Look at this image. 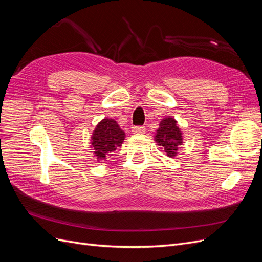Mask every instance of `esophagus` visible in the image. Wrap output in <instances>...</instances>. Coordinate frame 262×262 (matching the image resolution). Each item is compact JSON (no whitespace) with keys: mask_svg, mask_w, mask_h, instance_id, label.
<instances>
[{"mask_svg":"<svg viewBox=\"0 0 262 262\" xmlns=\"http://www.w3.org/2000/svg\"><path fill=\"white\" fill-rule=\"evenodd\" d=\"M132 132H133L134 134H142V133H144V132H145V126H141V125H139V126H133V128H132Z\"/></svg>","mask_w":262,"mask_h":262,"instance_id":"1","label":"esophagus"}]
</instances>
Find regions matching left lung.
Masks as SVG:
<instances>
[{"mask_svg":"<svg viewBox=\"0 0 262 262\" xmlns=\"http://www.w3.org/2000/svg\"><path fill=\"white\" fill-rule=\"evenodd\" d=\"M155 142L169 157L177 155L178 147L182 144V132L175 119L171 117L162 119L155 134Z\"/></svg>","mask_w":262,"mask_h":262,"instance_id":"1","label":"left lung"}]
</instances>
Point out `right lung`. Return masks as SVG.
Returning <instances> with one entry per match:
<instances>
[{"mask_svg":"<svg viewBox=\"0 0 262 262\" xmlns=\"http://www.w3.org/2000/svg\"><path fill=\"white\" fill-rule=\"evenodd\" d=\"M91 140V147L96 161H107L120 147L125 138L124 132L114 119H102L96 125Z\"/></svg>","mask_w":262,"mask_h":262,"instance_id":"1","label":"right lung"}]
</instances>
